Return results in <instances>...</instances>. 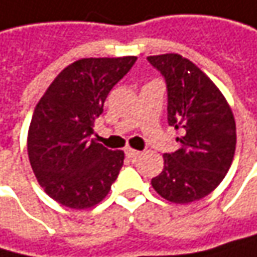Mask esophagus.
I'll return each mask as SVG.
<instances>
[{
  "label": "esophagus",
  "instance_id": "1",
  "mask_svg": "<svg viewBox=\"0 0 257 257\" xmlns=\"http://www.w3.org/2000/svg\"><path fill=\"white\" fill-rule=\"evenodd\" d=\"M125 154L128 156L129 159H137V157L140 156V152H137V150H134V149H126V150H125Z\"/></svg>",
  "mask_w": 257,
  "mask_h": 257
}]
</instances>
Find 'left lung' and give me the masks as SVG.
I'll return each instance as SVG.
<instances>
[{"instance_id":"left-lung-1","label":"left lung","mask_w":257,"mask_h":257,"mask_svg":"<svg viewBox=\"0 0 257 257\" xmlns=\"http://www.w3.org/2000/svg\"><path fill=\"white\" fill-rule=\"evenodd\" d=\"M166 81L168 122L184 135L179 149L163 154L165 166L153 188L172 203L210 194L225 178L235 153V120L229 104L197 66L179 54L147 57Z\"/></svg>"}]
</instances>
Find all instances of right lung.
Wrapping results in <instances>:
<instances>
[{
  "label": "right lung",
  "mask_w": 257,
  "mask_h": 257,
  "mask_svg": "<svg viewBox=\"0 0 257 257\" xmlns=\"http://www.w3.org/2000/svg\"><path fill=\"white\" fill-rule=\"evenodd\" d=\"M137 61L135 56L81 59L64 67L36 104L28 154L44 191L70 209H88L108 194L123 165L91 138L111 88Z\"/></svg>",
  "instance_id": "obj_1"
}]
</instances>
